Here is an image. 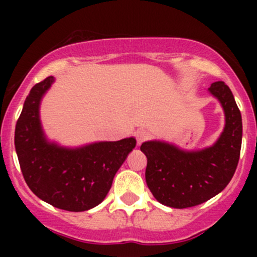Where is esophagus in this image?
I'll return each mask as SVG.
<instances>
[{
    "mask_svg": "<svg viewBox=\"0 0 257 257\" xmlns=\"http://www.w3.org/2000/svg\"><path fill=\"white\" fill-rule=\"evenodd\" d=\"M136 138L138 144H142L150 138V133L148 131H145V129H138L136 133Z\"/></svg>",
    "mask_w": 257,
    "mask_h": 257,
    "instance_id": "esophagus-1",
    "label": "esophagus"
}]
</instances>
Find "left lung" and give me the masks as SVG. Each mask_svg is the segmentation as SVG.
Listing matches in <instances>:
<instances>
[{
    "label": "left lung",
    "instance_id": "left-lung-1",
    "mask_svg": "<svg viewBox=\"0 0 257 257\" xmlns=\"http://www.w3.org/2000/svg\"><path fill=\"white\" fill-rule=\"evenodd\" d=\"M210 93L221 103L225 128L212 147L183 152L162 142H147L145 181L159 203L184 209L203 204L226 188L236 170L242 139V120L235 98L224 82L212 83Z\"/></svg>",
    "mask_w": 257,
    "mask_h": 257
}]
</instances>
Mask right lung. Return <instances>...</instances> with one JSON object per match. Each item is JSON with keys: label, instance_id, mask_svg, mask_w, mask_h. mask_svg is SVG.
<instances>
[{"label": "right lung", "instance_id": "1", "mask_svg": "<svg viewBox=\"0 0 257 257\" xmlns=\"http://www.w3.org/2000/svg\"><path fill=\"white\" fill-rule=\"evenodd\" d=\"M53 80L49 76L35 84L26 98L15 131L18 162L28 188L38 198L54 208L85 211L104 200L114 175L137 142L126 138L78 149L48 143L41 128L38 108Z\"/></svg>", "mask_w": 257, "mask_h": 257}]
</instances>
